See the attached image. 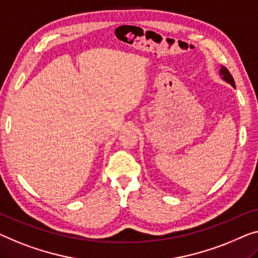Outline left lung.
Here are the masks:
<instances>
[{"label":"left lung","instance_id":"1","mask_svg":"<svg viewBox=\"0 0 258 258\" xmlns=\"http://www.w3.org/2000/svg\"><path fill=\"white\" fill-rule=\"evenodd\" d=\"M220 75L222 76V80H225L226 82L230 83V86H232L233 88H235V82H234L233 76H232V74H230L227 68L221 67V69H220Z\"/></svg>","mask_w":258,"mask_h":258}]
</instances>
